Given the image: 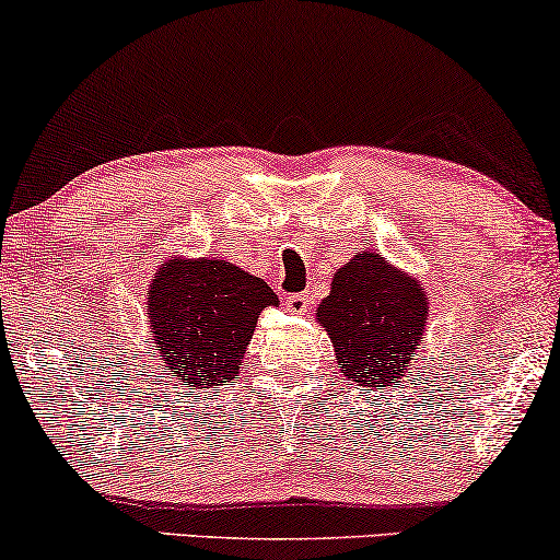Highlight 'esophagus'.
Returning <instances> with one entry per match:
<instances>
[{
  "instance_id": "1",
  "label": "esophagus",
  "mask_w": 560,
  "mask_h": 560,
  "mask_svg": "<svg viewBox=\"0 0 560 560\" xmlns=\"http://www.w3.org/2000/svg\"><path fill=\"white\" fill-rule=\"evenodd\" d=\"M311 298L305 293H295V295H288L285 301V308L293 313V316H305V313L311 311Z\"/></svg>"
}]
</instances>
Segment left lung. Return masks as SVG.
Instances as JSON below:
<instances>
[{"mask_svg": "<svg viewBox=\"0 0 560 560\" xmlns=\"http://www.w3.org/2000/svg\"><path fill=\"white\" fill-rule=\"evenodd\" d=\"M316 320L334 343L343 377L389 387L405 377L425 339L428 295L423 282L380 252H357L336 270Z\"/></svg>", "mask_w": 560, "mask_h": 560, "instance_id": "obj_1", "label": "left lung"}]
</instances>
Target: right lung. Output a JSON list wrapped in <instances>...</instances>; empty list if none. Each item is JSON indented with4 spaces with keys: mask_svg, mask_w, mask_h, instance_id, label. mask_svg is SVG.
<instances>
[{
    "mask_svg": "<svg viewBox=\"0 0 560 560\" xmlns=\"http://www.w3.org/2000/svg\"><path fill=\"white\" fill-rule=\"evenodd\" d=\"M278 295L257 275L217 257H171L148 288L150 334L171 377L190 389L240 377L257 318Z\"/></svg>",
    "mask_w": 560,
    "mask_h": 560,
    "instance_id": "obj_1",
    "label": "right lung"
}]
</instances>
